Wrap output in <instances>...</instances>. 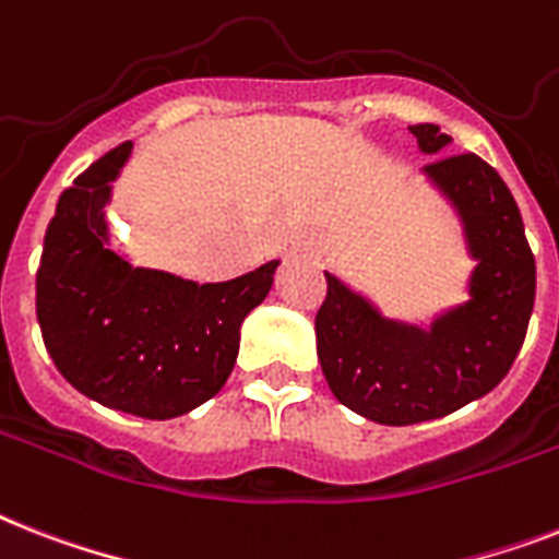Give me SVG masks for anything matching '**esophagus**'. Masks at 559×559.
<instances>
[{"mask_svg": "<svg viewBox=\"0 0 559 559\" xmlns=\"http://www.w3.org/2000/svg\"><path fill=\"white\" fill-rule=\"evenodd\" d=\"M289 261H293V264H307V261H312V258H316V252H312L310 247H293L289 249Z\"/></svg>", "mask_w": 559, "mask_h": 559, "instance_id": "esophagus-1", "label": "esophagus"}]
</instances>
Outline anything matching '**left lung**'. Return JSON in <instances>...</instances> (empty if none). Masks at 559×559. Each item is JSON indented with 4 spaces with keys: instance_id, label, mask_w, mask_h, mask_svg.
<instances>
[{
    "instance_id": "8db88e82",
    "label": "left lung",
    "mask_w": 559,
    "mask_h": 559,
    "mask_svg": "<svg viewBox=\"0 0 559 559\" xmlns=\"http://www.w3.org/2000/svg\"><path fill=\"white\" fill-rule=\"evenodd\" d=\"M421 154H439L451 138L439 126H411ZM421 175L460 215L476 266L468 301L428 326L388 319L370 298L326 275L316 316L319 361L333 396L379 425H416L460 411L506 379L525 342L537 266L514 194L476 154L430 160Z\"/></svg>"
}]
</instances>
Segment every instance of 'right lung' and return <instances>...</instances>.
<instances>
[{"instance_id":"add662e5","label":"right lung","mask_w":559,"mask_h":559,"mask_svg":"<svg viewBox=\"0 0 559 559\" xmlns=\"http://www.w3.org/2000/svg\"><path fill=\"white\" fill-rule=\"evenodd\" d=\"M131 143L59 194L36 270V319L53 365L83 396L143 419H175L224 388L240 324L278 261L224 284L134 266L108 240L106 206Z\"/></svg>"}]
</instances>
